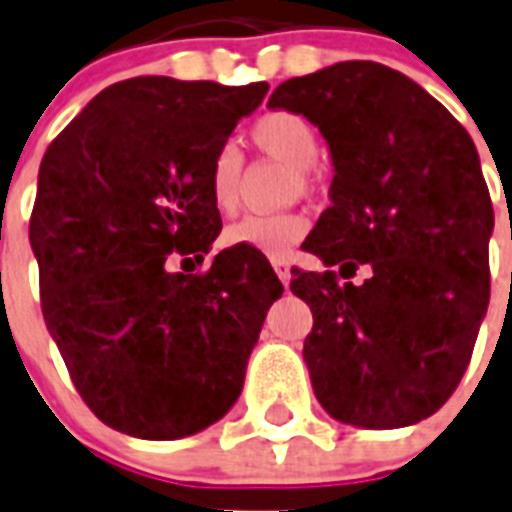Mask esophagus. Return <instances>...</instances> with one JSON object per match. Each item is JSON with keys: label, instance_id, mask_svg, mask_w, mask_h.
Wrapping results in <instances>:
<instances>
[{"label": "esophagus", "instance_id": "esophagus-1", "mask_svg": "<svg viewBox=\"0 0 512 512\" xmlns=\"http://www.w3.org/2000/svg\"><path fill=\"white\" fill-rule=\"evenodd\" d=\"M273 270H276L278 281L284 286H289V281H292V270H289V263H284V260H273Z\"/></svg>", "mask_w": 512, "mask_h": 512}]
</instances>
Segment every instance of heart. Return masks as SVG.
Wrapping results in <instances>:
<instances>
[{"label":"heart","mask_w":512,"mask_h":512,"mask_svg":"<svg viewBox=\"0 0 512 512\" xmlns=\"http://www.w3.org/2000/svg\"><path fill=\"white\" fill-rule=\"evenodd\" d=\"M249 139L257 152L294 168L302 189L313 186V165L321 157L318 131L297 112H268L255 120ZM244 160L236 147H223L210 165V199L218 213L231 215L242 202ZM307 234V220L297 213L247 215L223 231L226 247H249L268 257H286Z\"/></svg>","instance_id":"obj_1"}]
</instances>
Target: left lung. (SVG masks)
<instances>
[{
    "instance_id": "obj_1",
    "label": "left lung",
    "mask_w": 512,
    "mask_h": 512,
    "mask_svg": "<svg viewBox=\"0 0 512 512\" xmlns=\"http://www.w3.org/2000/svg\"><path fill=\"white\" fill-rule=\"evenodd\" d=\"M268 107L305 115L331 149V207L302 249L342 278L371 268L360 286L294 270L315 397L360 429L413 426L458 389L489 305L479 152L447 107L378 62L292 78Z\"/></svg>"
}]
</instances>
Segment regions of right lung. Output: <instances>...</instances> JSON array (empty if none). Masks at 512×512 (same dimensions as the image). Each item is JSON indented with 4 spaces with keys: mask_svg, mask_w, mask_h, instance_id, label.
<instances>
[{
    "mask_svg": "<svg viewBox=\"0 0 512 512\" xmlns=\"http://www.w3.org/2000/svg\"><path fill=\"white\" fill-rule=\"evenodd\" d=\"M268 83L147 76L91 99L39 168L31 247L41 310L83 402L139 439H181L234 407L268 307L284 294L255 249H223L210 165Z\"/></svg>",
    "mask_w": 512,
    "mask_h": 512,
    "instance_id": "1",
    "label": "right lung"
}]
</instances>
